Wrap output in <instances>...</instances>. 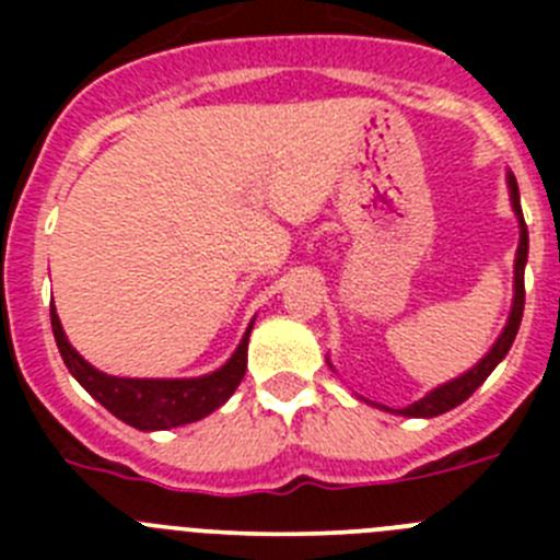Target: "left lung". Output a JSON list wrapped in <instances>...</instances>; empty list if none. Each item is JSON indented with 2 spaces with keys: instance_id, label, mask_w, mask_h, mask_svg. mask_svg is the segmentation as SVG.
I'll return each instance as SVG.
<instances>
[{
  "instance_id": "1",
  "label": "left lung",
  "mask_w": 560,
  "mask_h": 560,
  "mask_svg": "<svg viewBox=\"0 0 560 560\" xmlns=\"http://www.w3.org/2000/svg\"><path fill=\"white\" fill-rule=\"evenodd\" d=\"M508 190H511V207L516 212V221H518V249H516V264H513V305H511V316H508V323H504L502 334L499 339L493 341V348L482 355V359L474 364L471 370H465L463 375L457 378L446 381V384H440L434 387L432 393H427L420 400L409 404L404 409H387V412L395 415H404V418H438V415L448 412V409L459 407L463 400H468L474 395V389L482 384L488 375L497 370L499 361L508 355L511 350L513 339L518 334V325H522V314H524V266H527V249H530V237H527V224H524V215H522V201H518V185H516V176L508 173ZM378 407V404H375Z\"/></svg>"
}]
</instances>
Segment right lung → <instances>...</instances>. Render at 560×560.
<instances>
[{"instance_id":"add662e5","label":"right lung","mask_w":560,"mask_h":560,"mask_svg":"<svg viewBox=\"0 0 560 560\" xmlns=\"http://www.w3.org/2000/svg\"><path fill=\"white\" fill-rule=\"evenodd\" d=\"M49 323H52V336H56L63 364L97 404H103L114 418H120L122 423L140 429V432H162V429L196 423L230 400V395L235 393L246 373V348H249L255 319L246 328L235 353L219 370L199 375V378H120V375H108L92 368L69 345L61 319L56 314V305H49Z\"/></svg>"}]
</instances>
